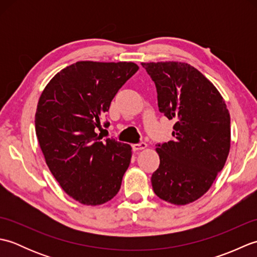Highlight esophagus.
I'll return each instance as SVG.
<instances>
[{"label":"esophagus","instance_id":"esophagus-1","mask_svg":"<svg viewBox=\"0 0 257 257\" xmlns=\"http://www.w3.org/2000/svg\"><path fill=\"white\" fill-rule=\"evenodd\" d=\"M147 148V144L146 143H140V144H135L133 145V150L134 151H138V150H144Z\"/></svg>","mask_w":257,"mask_h":257}]
</instances>
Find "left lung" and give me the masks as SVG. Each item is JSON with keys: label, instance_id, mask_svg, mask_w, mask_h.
Here are the masks:
<instances>
[{"label": "left lung", "instance_id": "1", "mask_svg": "<svg viewBox=\"0 0 257 257\" xmlns=\"http://www.w3.org/2000/svg\"><path fill=\"white\" fill-rule=\"evenodd\" d=\"M155 81L159 110L174 119V140L157 145L159 168L155 193L185 205L206 193L225 165L231 147V118L216 87L190 64L141 63Z\"/></svg>", "mask_w": 257, "mask_h": 257}]
</instances>
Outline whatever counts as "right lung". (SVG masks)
<instances>
[{
    "label": "right lung",
    "mask_w": 257,
    "mask_h": 257,
    "mask_svg": "<svg viewBox=\"0 0 257 257\" xmlns=\"http://www.w3.org/2000/svg\"><path fill=\"white\" fill-rule=\"evenodd\" d=\"M138 69L133 62H77L54 76L38 100L35 130L46 165L81 204L106 203L121 185L132 147L101 140L96 130L118 90Z\"/></svg>",
    "instance_id": "add662e5"
}]
</instances>
